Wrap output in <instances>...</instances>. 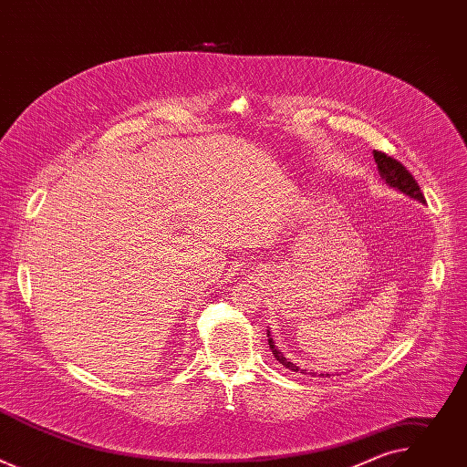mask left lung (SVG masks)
<instances>
[{
  "mask_svg": "<svg viewBox=\"0 0 467 467\" xmlns=\"http://www.w3.org/2000/svg\"><path fill=\"white\" fill-rule=\"evenodd\" d=\"M373 159H375V162H377L380 179H382L388 186H391V188H395V190H399V192H403V193L409 195V197L418 199L420 203H425L423 192L420 190L416 179L412 177V173H410L401 162L395 161L393 157H388V155L382 153V151H377V150L373 151ZM270 337H272V335H270V330H268V346H270L274 357H275L285 368H288V369H292V371H299V368H297L294 362H290V360H286V358L283 357V353L275 348L274 338H270ZM303 373H305V369H303ZM321 377H323V373H321ZM327 377H328V373H327Z\"/></svg>",
  "mask_w": 467,
  "mask_h": 467,
  "instance_id": "8db88e82",
  "label": "left lung"
}]
</instances>
